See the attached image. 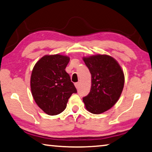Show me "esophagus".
<instances>
[{"label": "esophagus", "instance_id": "1", "mask_svg": "<svg viewBox=\"0 0 152 152\" xmlns=\"http://www.w3.org/2000/svg\"><path fill=\"white\" fill-rule=\"evenodd\" d=\"M74 85H75V86L76 88H78L79 87V85H80V83L79 82H76L75 84H74Z\"/></svg>", "mask_w": 152, "mask_h": 152}]
</instances>
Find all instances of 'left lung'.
<instances>
[{"instance_id": "1", "label": "left lung", "mask_w": 152, "mask_h": 152, "mask_svg": "<svg viewBox=\"0 0 152 152\" xmlns=\"http://www.w3.org/2000/svg\"><path fill=\"white\" fill-rule=\"evenodd\" d=\"M92 76V86L88 94L83 98L88 111L102 114L117 102L122 92L124 74L114 58L106 54L83 57Z\"/></svg>"}]
</instances>
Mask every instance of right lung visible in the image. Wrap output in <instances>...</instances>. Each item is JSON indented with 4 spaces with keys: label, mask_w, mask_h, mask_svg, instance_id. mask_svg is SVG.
<instances>
[{
    "label": "right lung",
    "mask_w": 152,
    "mask_h": 152,
    "mask_svg": "<svg viewBox=\"0 0 152 152\" xmlns=\"http://www.w3.org/2000/svg\"><path fill=\"white\" fill-rule=\"evenodd\" d=\"M70 58L60 54L45 55L36 63L30 78L35 102L46 114H59L66 109L76 88L66 72Z\"/></svg>",
    "instance_id": "obj_1"
}]
</instances>
